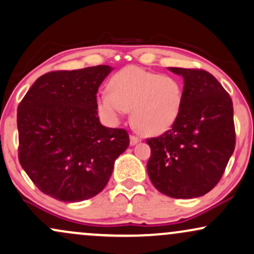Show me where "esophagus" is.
<instances>
[{
	"instance_id": "34e87169",
	"label": "esophagus",
	"mask_w": 254,
	"mask_h": 254,
	"mask_svg": "<svg viewBox=\"0 0 254 254\" xmlns=\"http://www.w3.org/2000/svg\"><path fill=\"white\" fill-rule=\"evenodd\" d=\"M137 142H140L139 137L135 136V135H130V145L134 146V145H136Z\"/></svg>"
}]
</instances>
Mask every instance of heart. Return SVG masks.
Here are the masks:
<instances>
[{
    "mask_svg": "<svg viewBox=\"0 0 254 254\" xmlns=\"http://www.w3.org/2000/svg\"><path fill=\"white\" fill-rule=\"evenodd\" d=\"M183 99V84L177 77L129 65L113 75L109 92L100 95L98 105L111 121L132 111V124L137 132L155 136L175 124Z\"/></svg>",
    "mask_w": 254,
    "mask_h": 254,
    "instance_id": "b5f03b06",
    "label": "heart"
}]
</instances>
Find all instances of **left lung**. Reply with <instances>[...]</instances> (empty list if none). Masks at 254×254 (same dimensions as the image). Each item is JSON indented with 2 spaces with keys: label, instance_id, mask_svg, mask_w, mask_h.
<instances>
[{
  "label": "left lung",
  "instance_id": "8db88e82",
  "mask_svg": "<svg viewBox=\"0 0 254 254\" xmlns=\"http://www.w3.org/2000/svg\"><path fill=\"white\" fill-rule=\"evenodd\" d=\"M184 79L179 118L171 129L147 139L149 179L159 192L175 199L198 198L223 177L236 147L233 103L212 74L170 67Z\"/></svg>",
  "mask_w": 254,
  "mask_h": 254
}]
</instances>
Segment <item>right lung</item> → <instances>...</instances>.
Wrapping results in <instances>:
<instances>
[{
	"mask_svg": "<svg viewBox=\"0 0 254 254\" xmlns=\"http://www.w3.org/2000/svg\"><path fill=\"white\" fill-rule=\"evenodd\" d=\"M109 65L40 76L17 108L18 160L41 192L64 202L95 196L129 146L125 129L102 126L96 93Z\"/></svg>",
	"mask_w": 254,
	"mask_h": 254,
	"instance_id": "1",
	"label": "right lung"
}]
</instances>
